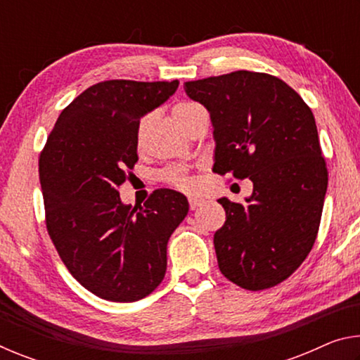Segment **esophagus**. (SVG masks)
<instances>
[{
	"label": "esophagus",
	"instance_id": "obj_1",
	"mask_svg": "<svg viewBox=\"0 0 360 360\" xmlns=\"http://www.w3.org/2000/svg\"><path fill=\"white\" fill-rule=\"evenodd\" d=\"M200 205H202V200H198V198H188V206H191L192 211L197 210Z\"/></svg>",
	"mask_w": 360,
	"mask_h": 360
}]
</instances>
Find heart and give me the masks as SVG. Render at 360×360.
Masks as SVG:
<instances>
[{
    "label": "heart",
    "instance_id": "1",
    "mask_svg": "<svg viewBox=\"0 0 360 360\" xmlns=\"http://www.w3.org/2000/svg\"><path fill=\"white\" fill-rule=\"evenodd\" d=\"M173 117L179 122V124L184 127V129L191 133L195 125L198 124L202 119H206V111L202 105L195 101H178L174 103L172 108ZM155 120L154 112L144 114L141 119L138 120L136 129H135V146L136 150L143 152L146 149V144H148V136L152 129V124ZM162 179L167 181L168 184H172L182 191H192V181L187 176V169L184 167H169L162 172Z\"/></svg>",
    "mask_w": 360,
    "mask_h": 360
}]
</instances>
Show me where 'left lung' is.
Segmentation results:
<instances>
[{
	"mask_svg": "<svg viewBox=\"0 0 360 360\" xmlns=\"http://www.w3.org/2000/svg\"><path fill=\"white\" fill-rule=\"evenodd\" d=\"M184 90L214 127L212 172L254 184L248 205L219 200L227 216L214 233L219 268L243 289L273 288L307 259L321 224L327 167L311 109L265 72L233 71Z\"/></svg>",
	"mask_w": 360,
	"mask_h": 360,
	"instance_id": "8db88e82",
	"label": "left lung"
}]
</instances>
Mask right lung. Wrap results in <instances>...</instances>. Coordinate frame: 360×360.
I'll return each instance as SVG.
<instances>
[{"instance_id":"1","label":"right lung","mask_w":360,"mask_h":360,"mask_svg":"<svg viewBox=\"0 0 360 360\" xmlns=\"http://www.w3.org/2000/svg\"><path fill=\"white\" fill-rule=\"evenodd\" d=\"M179 81L98 82L58 115L39 155L49 236L85 289L109 302H136L162 283L167 245L184 221V195L158 188L143 208L117 188L138 162V120L165 103Z\"/></svg>"}]
</instances>
